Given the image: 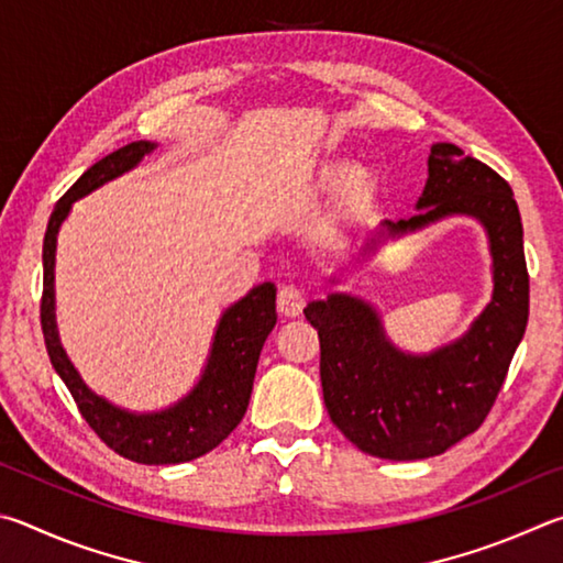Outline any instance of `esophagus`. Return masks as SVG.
Returning <instances> with one entry per match:
<instances>
[{
  "instance_id": "obj_1",
  "label": "esophagus",
  "mask_w": 563,
  "mask_h": 563,
  "mask_svg": "<svg viewBox=\"0 0 563 563\" xmlns=\"http://www.w3.org/2000/svg\"><path fill=\"white\" fill-rule=\"evenodd\" d=\"M276 309H279L284 317H299L303 311V291L299 287H294V284L282 287L279 294H276Z\"/></svg>"
}]
</instances>
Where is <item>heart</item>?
I'll return each mask as SVG.
<instances>
[{
  "label": "heart",
  "instance_id": "b5f03b06",
  "mask_svg": "<svg viewBox=\"0 0 563 563\" xmlns=\"http://www.w3.org/2000/svg\"><path fill=\"white\" fill-rule=\"evenodd\" d=\"M346 174H349V163L331 161L319 170L317 180H313V190L321 195H333L343 187V200H346L351 210L353 212L366 210V207L373 202V195H376V175L366 170V167H358V170L351 173L350 180L346 181ZM343 181L347 185L343 186Z\"/></svg>",
  "mask_w": 563,
  "mask_h": 563
}]
</instances>
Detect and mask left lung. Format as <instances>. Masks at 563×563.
Returning <instances> with one entry per match:
<instances>
[{"label":"left lung","mask_w":563,"mask_h":563,"mask_svg":"<svg viewBox=\"0 0 563 563\" xmlns=\"http://www.w3.org/2000/svg\"><path fill=\"white\" fill-rule=\"evenodd\" d=\"M416 207L410 220L380 222L378 240L452 214L475 217L487 230L495 289L465 336L412 356L393 346L378 311L358 297L331 294L303 309L319 331L321 388L333 426L383 460L435 457L475 432L495 406L529 319L525 230L505 177L457 145L435 143Z\"/></svg>","instance_id":"1"}]
</instances>
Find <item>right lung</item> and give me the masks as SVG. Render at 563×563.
<instances>
[{"label": "right lung", "instance_id": "obj_1", "mask_svg": "<svg viewBox=\"0 0 563 563\" xmlns=\"http://www.w3.org/2000/svg\"><path fill=\"white\" fill-rule=\"evenodd\" d=\"M155 151V143L135 141L118 147L78 177L66 195L56 202L48 217L44 234V291H42V331L44 343L52 358V366L71 390L78 410L91 430L108 448L125 460L143 465H177L202 457L205 452L220 445L230 432L240 426L246 406H250L256 363L266 336L276 323V287L264 282L254 287L244 299L232 303L217 323L210 358L202 378L183 400L161 412H128L113 402L96 396L86 388L74 363L68 361L56 331L54 313V262H56V234L66 220L68 210L84 195L96 187L115 180L118 175L143 161Z\"/></svg>", "mask_w": 563, "mask_h": 563}]
</instances>
